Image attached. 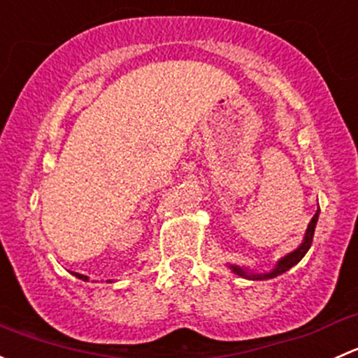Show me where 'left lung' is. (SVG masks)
<instances>
[{
    "label": "left lung",
    "instance_id": "left-lung-1",
    "mask_svg": "<svg viewBox=\"0 0 358 358\" xmlns=\"http://www.w3.org/2000/svg\"><path fill=\"white\" fill-rule=\"evenodd\" d=\"M317 220H319V209H317V213H315V215H313L312 222H310L308 229H306V236H305V241H303V244H301V246H299L298 249H296V251L289 252V255H287V256H284V258L280 259L279 263H277V266H275V268L272 270V272H268V273H259V275H256V273H251V272H248V270H246V268H243V266H237V265L234 266V265H230V268H232L234 272L237 273V275H241V277H246V279H252V280L273 279V277H277V275H280V273L287 272V270H289L291 266H294L296 263H298L299 259H301L303 256L306 255V251H308L310 246H312L313 234H315V225H317Z\"/></svg>",
    "mask_w": 358,
    "mask_h": 358
}]
</instances>
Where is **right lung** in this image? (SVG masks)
Returning a JSON list of instances; mask_svg holds the SVG:
<instances>
[{"label":"right lung","instance_id":"1","mask_svg":"<svg viewBox=\"0 0 358 358\" xmlns=\"http://www.w3.org/2000/svg\"><path fill=\"white\" fill-rule=\"evenodd\" d=\"M74 275L78 277V279H81V280H88V277H86V275H81V273H76V272H74Z\"/></svg>","mask_w":358,"mask_h":358}]
</instances>
